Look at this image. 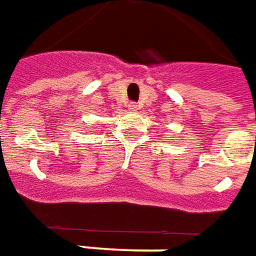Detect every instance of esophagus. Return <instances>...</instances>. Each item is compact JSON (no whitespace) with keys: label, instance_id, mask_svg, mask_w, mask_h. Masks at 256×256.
I'll return each mask as SVG.
<instances>
[{"label":"esophagus","instance_id":"esophagus-1","mask_svg":"<svg viewBox=\"0 0 256 256\" xmlns=\"http://www.w3.org/2000/svg\"><path fill=\"white\" fill-rule=\"evenodd\" d=\"M128 108H130L131 112H136L138 108H139V104H138V103H135V102H131L130 104H128Z\"/></svg>","mask_w":256,"mask_h":256}]
</instances>
